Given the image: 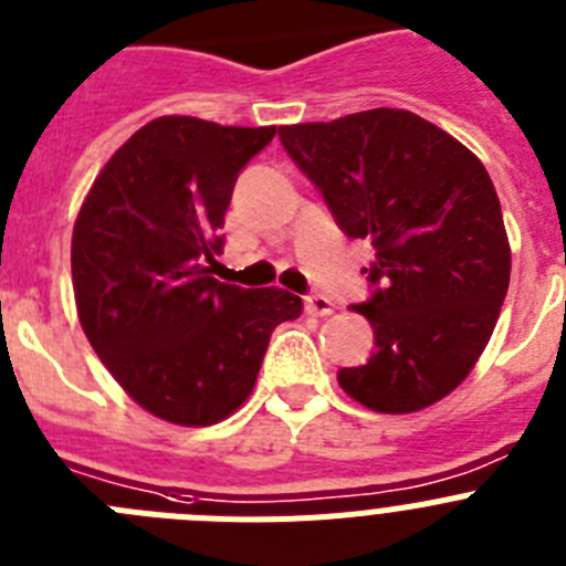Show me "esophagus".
Instances as JSON below:
<instances>
[{
    "mask_svg": "<svg viewBox=\"0 0 566 566\" xmlns=\"http://www.w3.org/2000/svg\"><path fill=\"white\" fill-rule=\"evenodd\" d=\"M332 300L326 297V294H306V312L308 314H317V317H323V314H332Z\"/></svg>",
    "mask_w": 566,
    "mask_h": 566,
    "instance_id": "34e87169",
    "label": "esophagus"
}]
</instances>
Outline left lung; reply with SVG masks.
I'll use <instances>...</instances> for the list:
<instances>
[{
  "label": "left lung",
  "instance_id": "1",
  "mask_svg": "<svg viewBox=\"0 0 566 566\" xmlns=\"http://www.w3.org/2000/svg\"><path fill=\"white\" fill-rule=\"evenodd\" d=\"M280 144L348 238L377 260L359 314L374 354L339 368L343 391L411 413L457 388L496 328L510 283L502 203L476 155L408 109L280 127Z\"/></svg>",
  "mask_w": 566,
  "mask_h": 566
}]
</instances>
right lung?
Returning a JSON list of instances; mask_svg holds the SVG:
<instances>
[{"label":"right lung","instance_id":"right-lung-1","mask_svg":"<svg viewBox=\"0 0 566 566\" xmlns=\"http://www.w3.org/2000/svg\"><path fill=\"white\" fill-rule=\"evenodd\" d=\"M277 127L164 115L98 172L73 229V292L107 371L155 417L212 424L252 394L269 337L300 317L286 289L209 277L240 169Z\"/></svg>","mask_w":566,"mask_h":566}]
</instances>
